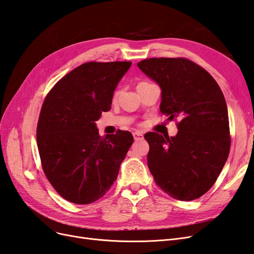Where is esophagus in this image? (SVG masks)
<instances>
[{"label":"esophagus","instance_id":"34e87169","mask_svg":"<svg viewBox=\"0 0 254 254\" xmlns=\"http://www.w3.org/2000/svg\"><path fill=\"white\" fill-rule=\"evenodd\" d=\"M133 137H134L135 141H136V140H142L143 137H144V135H143V133L140 132V131H135V132H133Z\"/></svg>","mask_w":254,"mask_h":254}]
</instances>
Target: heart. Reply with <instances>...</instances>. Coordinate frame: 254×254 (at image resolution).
<instances>
[{"mask_svg": "<svg viewBox=\"0 0 254 254\" xmlns=\"http://www.w3.org/2000/svg\"><path fill=\"white\" fill-rule=\"evenodd\" d=\"M118 93H119V92L117 91V92H115V93H114V96H117L118 95Z\"/></svg>", "mask_w": 254, "mask_h": 254, "instance_id": "b5f03b06", "label": "heart"}]
</instances>
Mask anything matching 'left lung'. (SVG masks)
Segmentation results:
<instances>
[{"mask_svg": "<svg viewBox=\"0 0 254 254\" xmlns=\"http://www.w3.org/2000/svg\"><path fill=\"white\" fill-rule=\"evenodd\" d=\"M161 88L160 111L178 120L175 136L148 132L147 164L157 186L182 201L209 190L230 151L226 99L212 76L186 58H149L137 64Z\"/></svg>", "mask_w": 254, "mask_h": 254, "instance_id": "left-lung-1", "label": "left lung"}]
</instances>
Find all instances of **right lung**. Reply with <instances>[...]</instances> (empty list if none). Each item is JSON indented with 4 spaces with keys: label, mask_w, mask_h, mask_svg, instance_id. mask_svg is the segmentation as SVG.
I'll return each instance as SVG.
<instances>
[{
    "label": "right lung",
    "mask_w": 254,
    "mask_h": 254,
    "mask_svg": "<svg viewBox=\"0 0 254 254\" xmlns=\"http://www.w3.org/2000/svg\"><path fill=\"white\" fill-rule=\"evenodd\" d=\"M130 65V61L83 64L61 78L44 99L38 149L48 180L67 201L94 202L118 178L133 136L119 130L103 137L95 122L110 110L114 90Z\"/></svg>",
    "instance_id": "right-lung-1"
}]
</instances>
